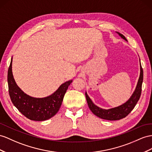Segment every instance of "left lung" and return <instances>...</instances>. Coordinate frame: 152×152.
<instances>
[{
    "label": "left lung",
    "instance_id": "8db88e82",
    "mask_svg": "<svg viewBox=\"0 0 152 152\" xmlns=\"http://www.w3.org/2000/svg\"><path fill=\"white\" fill-rule=\"evenodd\" d=\"M116 33H118L123 39H124V40L127 41L126 38L124 37V36H123L122 34H121L119 32ZM142 81L143 71L141 65V61H140V75L137 85H136L135 89L134 91L133 94H132L130 98L128 99V100L126 101L125 103L122 104L121 105H119L114 108H109V109H103V108H102L96 105V104L92 102L91 99L89 98L87 92H85V96H86L88 106L93 114L96 115V116H98V118L103 119L109 121H115L125 118V117L129 114L130 113V112L134 109L135 104H137L140 98L142 90L141 88Z\"/></svg>",
    "mask_w": 152,
    "mask_h": 152
}]
</instances>
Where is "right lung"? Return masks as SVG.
I'll list each match as a JSON object with an SVG mask.
<instances>
[{
	"label": "right lung",
	"mask_w": 152,
	"mask_h": 152,
	"mask_svg": "<svg viewBox=\"0 0 152 152\" xmlns=\"http://www.w3.org/2000/svg\"><path fill=\"white\" fill-rule=\"evenodd\" d=\"M12 61L11 58L7 72V83L10 96L14 106L27 118L37 121L48 120L56 115L72 80L61 84L50 96L41 98H34L23 92L15 82L12 72Z\"/></svg>",
	"instance_id": "obj_1"
}]
</instances>
